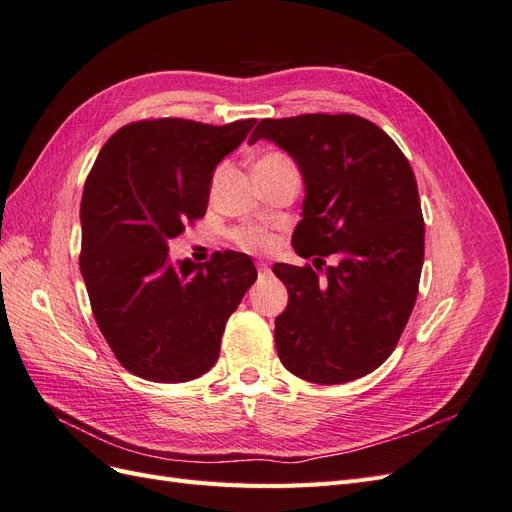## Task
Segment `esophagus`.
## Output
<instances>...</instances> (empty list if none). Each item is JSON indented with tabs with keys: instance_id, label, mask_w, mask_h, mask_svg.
I'll list each match as a JSON object with an SVG mask.
<instances>
[{
	"instance_id": "34e87169",
	"label": "esophagus",
	"mask_w": 512,
	"mask_h": 512,
	"mask_svg": "<svg viewBox=\"0 0 512 512\" xmlns=\"http://www.w3.org/2000/svg\"><path fill=\"white\" fill-rule=\"evenodd\" d=\"M256 269H258V275H260V277H267V275L271 273L269 265H265V262H258V265H256Z\"/></svg>"
}]
</instances>
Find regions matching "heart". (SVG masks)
<instances>
[{"instance_id": "heart-1", "label": "heart", "mask_w": 512, "mask_h": 512, "mask_svg": "<svg viewBox=\"0 0 512 512\" xmlns=\"http://www.w3.org/2000/svg\"><path fill=\"white\" fill-rule=\"evenodd\" d=\"M277 158H284V156H280V153H267V156L260 158L258 162L277 160ZM235 241L243 247V250H252V252L267 250V247L273 243V239L267 235V232L256 230V228H243V230L235 232Z\"/></svg>"}]
</instances>
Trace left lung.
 <instances>
[{
    "label": "left lung",
    "instance_id": "8db88e82",
    "mask_svg": "<svg viewBox=\"0 0 512 512\" xmlns=\"http://www.w3.org/2000/svg\"><path fill=\"white\" fill-rule=\"evenodd\" d=\"M260 138L301 170L305 198L292 245L314 258V267L273 265L288 288L275 318L280 361L316 384L367 376L395 350L421 280L425 224L410 162L389 134L356 115L262 119L250 145Z\"/></svg>",
    "mask_w": 512,
    "mask_h": 512
}]
</instances>
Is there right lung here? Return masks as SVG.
Listing matches in <instances>:
<instances>
[{"label": "right lung", "mask_w": 512, "mask_h": 512, "mask_svg": "<svg viewBox=\"0 0 512 512\" xmlns=\"http://www.w3.org/2000/svg\"><path fill=\"white\" fill-rule=\"evenodd\" d=\"M256 119L209 126L149 119L100 149L81 200V275L117 361L151 382H188L220 356L226 320L256 282L252 258L173 262L168 241L203 218L213 170Z\"/></svg>", "instance_id": "1"}]
</instances>
